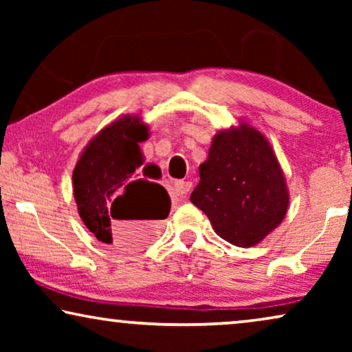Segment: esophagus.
<instances>
[{"label":"esophagus","mask_w":352,"mask_h":352,"mask_svg":"<svg viewBox=\"0 0 352 352\" xmlns=\"http://www.w3.org/2000/svg\"><path fill=\"white\" fill-rule=\"evenodd\" d=\"M190 187H192V182L189 181H176L171 187V194L181 199V197L187 195V192L190 190Z\"/></svg>","instance_id":"obj_1"}]
</instances>
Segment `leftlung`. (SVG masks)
Listing matches in <instances>:
<instances>
[{"mask_svg":"<svg viewBox=\"0 0 352 352\" xmlns=\"http://www.w3.org/2000/svg\"><path fill=\"white\" fill-rule=\"evenodd\" d=\"M199 173L190 201L226 242L253 247L287 214L280 165L266 138L247 124L216 134Z\"/></svg>","mask_w":352,"mask_h":352,"instance_id":"8db88e82","label":"left lung"}]
</instances>
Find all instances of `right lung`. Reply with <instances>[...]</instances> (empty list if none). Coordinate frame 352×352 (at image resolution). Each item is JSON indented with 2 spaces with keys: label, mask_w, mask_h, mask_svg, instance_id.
Here are the masks:
<instances>
[{
  "label": "right lung",
  "mask_w": 352,
  "mask_h": 352,
  "mask_svg": "<svg viewBox=\"0 0 352 352\" xmlns=\"http://www.w3.org/2000/svg\"><path fill=\"white\" fill-rule=\"evenodd\" d=\"M147 138V126L138 117H123L104 128L76 162V206L100 242L142 247L155 237L157 224L170 213L165 187L141 177L144 157L139 144Z\"/></svg>",
  "instance_id": "add662e5"
}]
</instances>
